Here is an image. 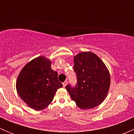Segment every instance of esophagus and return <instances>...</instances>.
Instances as JSON below:
<instances>
[{"mask_svg": "<svg viewBox=\"0 0 134 134\" xmlns=\"http://www.w3.org/2000/svg\"><path fill=\"white\" fill-rule=\"evenodd\" d=\"M67 80H65L64 82H63V87H65L66 85H67Z\"/></svg>", "mask_w": 134, "mask_h": 134, "instance_id": "esophagus-1", "label": "esophagus"}]
</instances>
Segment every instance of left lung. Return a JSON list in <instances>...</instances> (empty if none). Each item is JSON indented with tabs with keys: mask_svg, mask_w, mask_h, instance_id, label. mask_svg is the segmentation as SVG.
<instances>
[{
	"mask_svg": "<svg viewBox=\"0 0 134 134\" xmlns=\"http://www.w3.org/2000/svg\"><path fill=\"white\" fill-rule=\"evenodd\" d=\"M77 78L75 87H65L71 98L81 109H91L100 104L110 86L108 69L95 54L82 52L74 57Z\"/></svg>",
	"mask_w": 134,
	"mask_h": 134,
	"instance_id": "8db88e82",
	"label": "left lung"
}]
</instances>
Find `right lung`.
Listing matches in <instances>:
<instances>
[{
	"instance_id": "obj_1",
	"label": "right lung",
	"mask_w": 134,
	"mask_h": 134,
	"mask_svg": "<svg viewBox=\"0 0 134 134\" xmlns=\"http://www.w3.org/2000/svg\"><path fill=\"white\" fill-rule=\"evenodd\" d=\"M51 66L49 59L40 56L27 63L18 76L17 91L31 108H45L52 101L58 89L63 87L58 79V72Z\"/></svg>"
}]
</instances>
